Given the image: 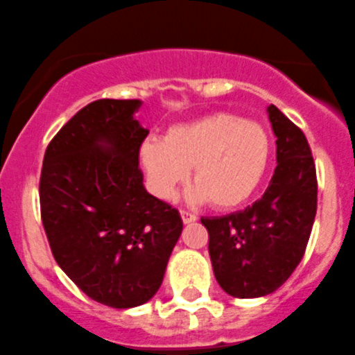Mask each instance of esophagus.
Returning <instances> with one entry per match:
<instances>
[{"instance_id": "obj_1", "label": "esophagus", "mask_w": 355, "mask_h": 355, "mask_svg": "<svg viewBox=\"0 0 355 355\" xmlns=\"http://www.w3.org/2000/svg\"><path fill=\"white\" fill-rule=\"evenodd\" d=\"M180 217H182V223L184 224H193V223H196V215L194 214H189V211H185V210H180Z\"/></svg>"}]
</instances>
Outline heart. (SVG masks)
Returning <instances> with one entry per match:
<instances>
[{"label": "heart", "mask_w": 355, "mask_h": 355, "mask_svg": "<svg viewBox=\"0 0 355 355\" xmlns=\"http://www.w3.org/2000/svg\"><path fill=\"white\" fill-rule=\"evenodd\" d=\"M270 132L259 122L218 112L171 125L164 140L147 138L140 162L159 200H171L193 168V200H210L218 210L247 203L263 184L271 162Z\"/></svg>", "instance_id": "obj_1"}]
</instances>
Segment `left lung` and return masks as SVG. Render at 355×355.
Segmentation results:
<instances>
[{
	"mask_svg": "<svg viewBox=\"0 0 355 355\" xmlns=\"http://www.w3.org/2000/svg\"><path fill=\"white\" fill-rule=\"evenodd\" d=\"M268 119L277 168L266 193L241 211L201 218L218 286L241 300L275 293L293 275L317 214L315 164L303 131L275 105Z\"/></svg>",
	"mask_w": 355,
	"mask_h": 355,
	"instance_id": "8db88e82",
	"label": "left lung"
}]
</instances>
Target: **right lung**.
<instances>
[{
    "label": "right lung",
    "mask_w": 355,
    "mask_h": 355,
    "mask_svg": "<svg viewBox=\"0 0 355 355\" xmlns=\"http://www.w3.org/2000/svg\"><path fill=\"white\" fill-rule=\"evenodd\" d=\"M138 99H98L49 144L42 223L55 263L91 300L140 306L161 287L182 234L178 210L147 193L138 168L148 129Z\"/></svg>",
    "instance_id": "obj_1"
}]
</instances>
